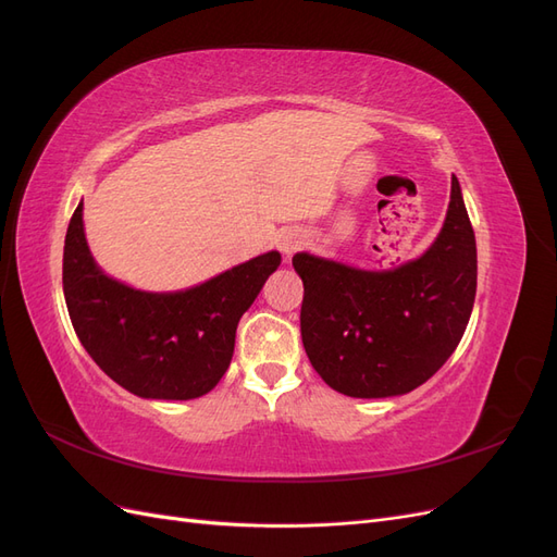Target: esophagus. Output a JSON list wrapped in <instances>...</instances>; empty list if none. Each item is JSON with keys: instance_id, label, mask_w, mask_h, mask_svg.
Wrapping results in <instances>:
<instances>
[{"instance_id": "1", "label": "esophagus", "mask_w": 557, "mask_h": 557, "mask_svg": "<svg viewBox=\"0 0 557 557\" xmlns=\"http://www.w3.org/2000/svg\"><path fill=\"white\" fill-rule=\"evenodd\" d=\"M301 246H305V237H301V234L297 232V230H288V232H283L281 237H278V248H281V252L283 256H293L295 250H299Z\"/></svg>"}]
</instances>
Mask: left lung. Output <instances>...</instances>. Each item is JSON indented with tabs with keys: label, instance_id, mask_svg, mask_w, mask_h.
Segmentation results:
<instances>
[{
	"label": "left lung",
	"instance_id": "obj_1",
	"mask_svg": "<svg viewBox=\"0 0 557 557\" xmlns=\"http://www.w3.org/2000/svg\"><path fill=\"white\" fill-rule=\"evenodd\" d=\"M305 283L301 344L330 387L348 397L411 393L458 348L476 297V239L458 178L436 242L407 264L364 272L297 252Z\"/></svg>",
	"mask_w": 557,
	"mask_h": 557
}]
</instances>
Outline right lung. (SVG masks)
<instances>
[{
	"label": "right lung",
	"mask_w": 557,
	"mask_h": 557,
	"mask_svg": "<svg viewBox=\"0 0 557 557\" xmlns=\"http://www.w3.org/2000/svg\"><path fill=\"white\" fill-rule=\"evenodd\" d=\"M278 264L269 250L188 290H134L92 260L78 205L64 237L62 288L76 336L107 376L146 399H195L227 372L239 318Z\"/></svg>",
	"instance_id": "1"
}]
</instances>
